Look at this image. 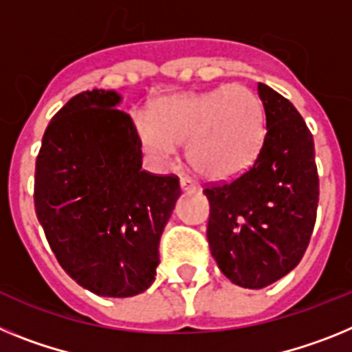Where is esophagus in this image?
I'll return each instance as SVG.
<instances>
[{"label":"esophagus","instance_id":"34e87169","mask_svg":"<svg viewBox=\"0 0 352 352\" xmlns=\"http://www.w3.org/2000/svg\"><path fill=\"white\" fill-rule=\"evenodd\" d=\"M180 188H182V191H195L198 186L197 182L189 179V177H182V179H180Z\"/></svg>","mask_w":352,"mask_h":352}]
</instances>
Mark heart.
Here are the masks:
<instances>
[{"mask_svg": "<svg viewBox=\"0 0 352 352\" xmlns=\"http://www.w3.org/2000/svg\"><path fill=\"white\" fill-rule=\"evenodd\" d=\"M143 151L161 164L172 163L179 145L200 175L227 180L255 163L265 138L261 97L244 85L159 99L151 118L136 120Z\"/></svg>", "mask_w": 352, "mask_h": 352, "instance_id": "obj_1", "label": "heart"}]
</instances>
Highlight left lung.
<instances>
[{"label": "left lung", "mask_w": 352, "mask_h": 352, "mask_svg": "<svg viewBox=\"0 0 352 352\" xmlns=\"http://www.w3.org/2000/svg\"><path fill=\"white\" fill-rule=\"evenodd\" d=\"M265 138L241 175L206 186L207 241L235 285L262 289L290 273L310 243L319 204L314 136L289 99L258 83Z\"/></svg>", "instance_id": "1"}]
</instances>
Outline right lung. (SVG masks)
<instances>
[{
	"label": "right lung",
	"mask_w": 352,
	"mask_h": 352,
	"mask_svg": "<svg viewBox=\"0 0 352 352\" xmlns=\"http://www.w3.org/2000/svg\"><path fill=\"white\" fill-rule=\"evenodd\" d=\"M117 91H81L49 122L35 164V212L56 261L104 298L155 280L179 177L142 170V143Z\"/></svg>",
	"instance_id": "add662e5"
}]
</instances>
